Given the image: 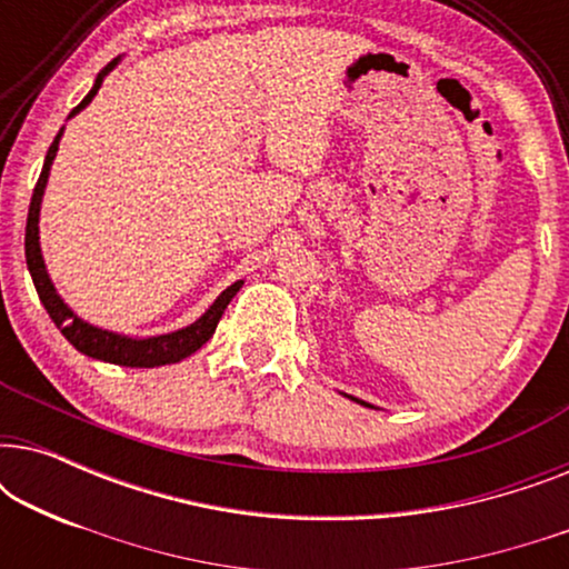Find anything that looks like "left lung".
I'll return each instance as SVG.
<instances>
[{"label":"left lung","mask_w":569,"mask_h":569,"mask_svg":"<svg viewBox=\"0 0 569 569\" xmlns=\"http://www.w3.org/2000/svg\"><path fill=\"white\" fill-rule=\"evenodd\" d=\"M347 396V393H345ZM349 399H352V401H357V403H362V407H370V403L368 401H360V399H355V396H349Z\"/></svg>","instance_id":"1"}]
</instances>
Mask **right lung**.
I'll return each instance as SVG.
<instances>
[{
  "label": "right lung",
  "instance_id": "add662e5",
  "mask_svg": "<svg viewBox=\"0 0 569 569\" xmlns=\"http://www.w3.org/2000/svg\"><path fill=\"white\" fill-rule=\"evenodd\" d=\"M119 61H121V57L113 59L111 64L100 69L98 77H96V84H92L88 96L82 98V103L77 106L72 113H69V119L80 113L82 108L90 106V100L98 96L100 84H103V80L108 74H111V69H116ZM61 134H64V129H59V134L53 137L49 152H46L43 170H41V178H38L36 189H33V199H30L28 224H26L28 271H30V277H33L36 292L43 302L46 313L51 316V321L57 323V329L61 333H64L69 345H72L77 352L92 357V360L123 365V368H160V365H173V362L186 360V357L193 355L197 349H201L209 339H212V333L217 329V323H220L224 308L230 306V300L236 298L240 287H243V279H240V282H232L228 290H222L220 298H217L212 306H209L204 313L197 318V321L183 326V329H178V331L158 333V337H144V339L142 337H127V333L100 329V326H92V323L84 321V318L77 316L74 310L69 308L64 300H61V295L57 292V287H53V282H51L49 269H46V261H43V253H41V236H38V220H41L43 191H46V183H49L53 158H57V152H59Z\"/></svg>",
  "mask_w": 569,
  "mask_h": 569
}]
</instances>
